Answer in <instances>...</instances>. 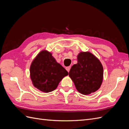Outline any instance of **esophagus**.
Masks as SVG:
<instances>
[{
	"label": "esophagus",
	"instance_id": "obj_1",
	"mask_svg": "<svg viewBox=\"0 0 129 129\" xmlns=\"http://www.w3.org/2000/svg\"><path fill=\"white\" fill-rule=\"evenodd\" d=\"M71 66H68V67H66V69L67 70L68 72H69V71H70V69H71Z\"/></svg>",
	"mask_w": 129,
	"mask_h": 129
}]
</instances>
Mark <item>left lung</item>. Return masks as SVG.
Instances as JSON below:
<instances>
[{
  "mask_svg": "<svg viewBox=\"0 0 129 129\" xmlns=\"http://www.w3.org/2000/svg\"><path fill=\"white\" fill-rule=\"evenodd\" d=\"M77 90L83 95L96 91L102 83L103 68L100 60L89 52H80L77 63L74 64L69 73Z\"/></svg>",
  "mask_w": 129,
  "mask_h": 129,
  "instance_id": "left-lung-1",
  "label": "left lung"
}]
</instances>
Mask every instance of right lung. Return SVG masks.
Returning <instances> with one entry per match:
<instances>
[{
  "label": "right lung",
  "instance_id": "right-lung-1",
  "mask_svg": "<svg viewBox=\"0 0 129 129\" xmlns=\"http://www.w3.org/2000/svg\"><path fill=\"white\" fill-rule=\"evenodd\" d=\"M68 72L56 62L52 53L44 50L39 53L31 63L30 77L34 86L40 91L54 90Z\"/></svg>",
  "mask_w": 129,
  "mask_h": 129
}]
</instances>
